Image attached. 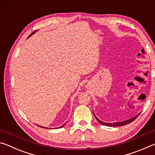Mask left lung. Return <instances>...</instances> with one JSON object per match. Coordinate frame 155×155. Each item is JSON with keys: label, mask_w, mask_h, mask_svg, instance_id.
I'll return each instance as SVG.
<instances>
[{"label": "left lung", "mask_w": 155, "mask_h": 155, "mask_svg": "<svg viewBox=\"0 0 155 155\" xmlns=\"http://www.w3.org/2000/svg\"><path fill=\"white\" fill-rule=\"evenodd\" d=\"M139 115H135V117H132V118L130 119H128L127 120H125V121H123V122H114V123H106V122H102L100 120L98 117H97L96 115V119L97 120V121H98L100 124H101L102 125H105V126H108V127H122V126H124V125H127L128 124H129V123L132 122L133 121H134V120L136 119V117H137Z\"/></svg>", "instance_id": "8db88e82"}]
</instances>
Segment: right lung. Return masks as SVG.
<instances>
[{
  "mask_svg": "<svg viewBox=\"0 0 155 155\" xmlns=\"http://www.w3.org/2000/svg\"><path fill=\"white\" fill-rule=\"evenodd\" d=\"M35 31H34V32H33L32 33H31V35H29V37H30V36H31V35H33V34H34V33H35ZM65 124H66V123H65ZM65 124H63V125L61 126V127H58V128H61L62 127H64V125H65ZM39 127H41V128H46V127H41V126H39Z\"/></svg>",
  "mask_w": 155,
  "mask_h": 155,
  "instance_id": "obj_1",
  "label": "right lung"
}]
</instances>
